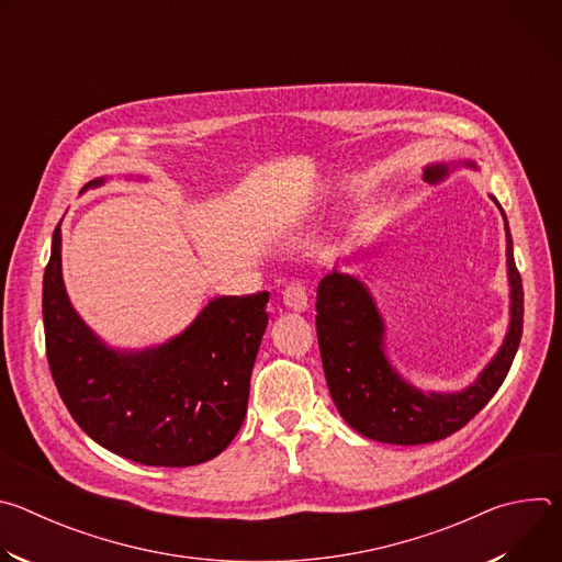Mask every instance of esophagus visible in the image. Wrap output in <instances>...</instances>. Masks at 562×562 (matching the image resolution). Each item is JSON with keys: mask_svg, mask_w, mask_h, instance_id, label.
I'll list each match as a JSON object with an SVG mask.
<instances>
[{"mask_svg": "<svg viewBox=\"0 0 562 562\" xmlns=\"http://www.w3.org/2000/svg\"><path fill=\"white\" fill-rule=\"evenodd\" d=\"M282 300L291 311H304L308 306L306 284L302 280H291L282 291Z\"/></svg>", "mask_w": 562, "mask_h": 562, "instance_id": "34e87169", "label": "esophagus"}]
</instances>
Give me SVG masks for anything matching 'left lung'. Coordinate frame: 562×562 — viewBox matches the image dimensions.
Instances as JSON below:
<instances>
[{
	"mask_svg": "<svg viewBox=\"0 0 562 562\" xmlns=\"http://www.w3.org/2000/svg\"><path fill=\"white\" fill-rule=\"evenodd\" d=\"M445 176V165L425 171V178L434 182ZM505 228L512 284L509 334L490 367L458 393H423L400 380L384 358V325L364 284L340 271L319 280L315 297L319 356L334 403L358 434L389 445L436 442L462 429L501 389L522 336V280L514 262L507 220Z\"/></svg>",
	"mask_w": 562,
	"mask_h": 562,
	"instance_id": "left-lung-1",
	"label": "left lung"
}]
</instances>
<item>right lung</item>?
Returning a JSON list of instances; mask_svg holds the SVG:
<instances>
[{
    "instance_id": "1",
    "label": "right lung",
    "mask_w": 562,
    "mask_h": 562,
    "mask_svg": "<svg viewBox=\"0 0 562 562\" xmlns=\"http://www.w3.org/2000/svg\"><path fill=\"white\" fill-rule=\"evenodd\" d=\"M59 243L57 224L42 313L50 375L72 420L104 449L146 467H193L222 453L247 416L269 291L215 297L171 342L117 353L72 311Z\"/></svg>"
}]
</instances>
